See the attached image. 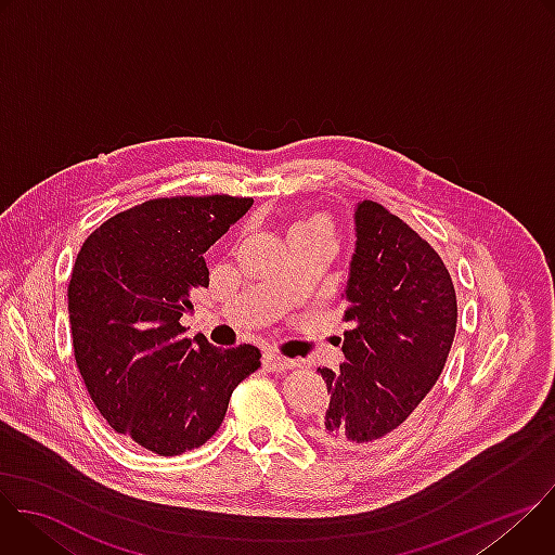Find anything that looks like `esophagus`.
I'll use <instances>...</instances> for the list:
<instances>
[{
	"label": "esophagus",
	"mask_w": 555,
	"mask_h": 555,
	"mask_svg": "<svg viewBox=\"0 0 555 555\" xmlns=\"http://www.w3.org/2000/svg\"><path fill=\"white\" fill-rule=\"evenodd\" d=\"M263 364H266V369H270V371H287V369H296V366H298L296 360L283 358V356H279V353H266V356H263Z\"/></svg>",
	"instance_id": "34e87169"
}]
</instances>
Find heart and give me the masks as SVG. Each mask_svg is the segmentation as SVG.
Returning a JSON list of instances; mask_svg holds the SVG:
<instances>
[{
    "label": "heart",
    "instance_id": "b5f03b06",
    "mask_svg": "<svg viewBox=\"0 0 555 555\" xmlns=\"http://www.w3.org/2000/svg\"><path fill=\"white\" fill-rule=\"evenodd\" d=\"M321 230H325V232H332V228H330V221H327L325 217H321V215H309V217H302V219H298V221L292 225V232H289V236L309 234V232H321Z\"/></svg>",
    "mask_w": 555,
    "mask_h": 555
}]
</instances>
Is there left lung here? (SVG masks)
I'll return each mask as SVG.
<instances>
[{
    "label": "left lung",
    "mask_w": 555,
    "mask_h": 555,
    "mask_svg": "<svg viewBox=\"0 0 555 555\" xmlns=\"http://www.w3.org/2000/svg\"><path fill=\"white\" fill-rule=\"evenodd\" d=\"M340 369H319L332 395L309 435L336 450L382 448L420 413L456 332V294L435 248L382 204L356 208Z\"/></svg>",
    "instance_id": "8db88e82"
}]
</instances>
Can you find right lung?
I'll list each match as a JSON object with an SVG mask.
<instances>
[{
	"mask_svg": "<svg viewBox=\"0 0 555 555\" xmlns=\"http://www.w3.org/2000/svg\"><path fill=\"white\" fill-rule=\"evenodd\" d=\"M250 197H160L109 217L72 268L67 309L76 366L107 424L176 456L221 426L236 384L261 366L253 345L212 347L180 325L208 287L204 253Z\"/></svg>",
	"mask_w": 555,
	"mask_h": 555,
	"instance_id": "obj_1",
	"label": "right lung"
}]
</instances>
